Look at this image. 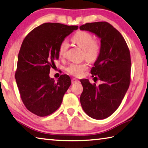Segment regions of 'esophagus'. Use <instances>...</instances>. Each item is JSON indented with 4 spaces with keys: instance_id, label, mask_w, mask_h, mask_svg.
I'll return each mask as SVG.
<instances>
[{
    "instance_id": "34e87169",
    "label": "esophagus",
    "mask_w": 148,
    "mask_h": 148,
    "mask_svg": "<svg viewBox=\"0 0 148 148\" xmlns=\"http://www.w3.org/2000/svg\"><path fill=\"white\" fill-rule=\"evenodd\" d=\"M79 83V81L78 79H77L76 78H72V83Z\"/></svg>"
}]
</instances>
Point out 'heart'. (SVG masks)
I'll list each match as a JSON object with an SVG mask.
<instances>
[{
	"mask_svg": "<svg viewBox=\"0 0 148 148\" xmlns=\"http://www.w3.org/2000/svg\"><path fill=\"white\" fill-rule=\"evenodd\" d=\"M72 41L83 50V56L87 61L92 62L96 60L101 52V42L98 39H94L90 33L86 31H79L74 35ZM69 48V42L66 39L61 42L59 47V54L61 57L65 55ZM88 65L86 63H71L66 67V71L74 76H81Z\"/></svg>",
	"mask_w": 148,
	"mask_h": 148,
	"instance_id": "1",
	"label": "heart"
}]
</instances>
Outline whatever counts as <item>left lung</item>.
I'll use <instances>...</instances> for the list:
<instances>
[{
  "mask_svg": "<svg viewBox=\"0 0 148 148\" xmlns=\"http://www.w3.org/2000/svg\"><path fill=\"white\" fill-rule=\"evenodd\" d=\"M79 28L92 32L101 39V52L90 73L94 80L103 83L97 87L87 79L80 80L83 87L80 102L88 116L102 120L119 108L130 87V52L122 34L109 23H86Z\"/></svg>",
  "mask_w": 148,
  "mask_h": 148,
  "instance_id": "left-lung-1",
  "label": "left lung"
}]
</instances>
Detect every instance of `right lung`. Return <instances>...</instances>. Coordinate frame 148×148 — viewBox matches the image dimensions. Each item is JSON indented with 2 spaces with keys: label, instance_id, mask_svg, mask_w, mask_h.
I'll return each mask as SVG.
<instances>
[{
  "label": "right lung",
  "instance_id": "add662e5",
  "mask_svg": "<svg viewBox=\"0 0 148 148\" xmlns=\"http://www.w3.org/2000/svg\"><path fill=\"white\" fill-rule=\"evenodd\" d=\"M77 27L44 23L32 29L23 40L15 77L24 105L37 116L43 117L54 112L71 85L68 75H61L55 82L49 73L59 59L61 42Z\"/></svg>",
  "mask_w": 148,
  "mask_h": 148
}]
</instances>
